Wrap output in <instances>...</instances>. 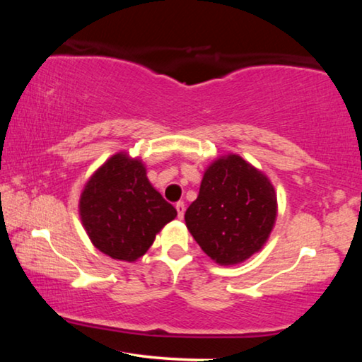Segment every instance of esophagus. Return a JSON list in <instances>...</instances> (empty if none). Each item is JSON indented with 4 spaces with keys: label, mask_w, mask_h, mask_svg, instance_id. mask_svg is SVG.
Wrapping results in <instances>:
<instances>
[{
    "label": "esophagus",
    "mask_w": 362,
    "mask_h": 362,
    "mask_svg": "<svg viewBox=\"0 0 362 362\" xmlns=\"http://www.w3.org/2000/svg\"><path fill=\"white\" fill-rule=\"evenodd\" d=\"M175 209L179 218H183V214H185V203H183V201H179V203L175 204Z\"/></svg>",
    "instance_id": "esophagus-1"
}]
</instances>
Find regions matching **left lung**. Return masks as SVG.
<instances>
[{
	"label": "left lung",
	"instance_id": "1",
	"mask_svg": "<svg viewBox=\"0 0 362 362\" xmlns=\"http://www.w3.org/2000/svg\"><path fill=\"white\" fill-rule=\"evenodd\" d=\"M276 211V193L267 175L241 156L228 155L206 169L185 222L214 262L236 265L267 243Z\"/></svg>",
	"mask_w": 362,
	"mask_h": 362
}]
</instances>
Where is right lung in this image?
I'll return each mask as SVG.
<instances>
[{"label": "right lung", "instance_id": "right-lung-1", "mask_svg": "<svg viewBox=\"0 0 362 362\" xmlns=\"http://www.w3.org/2000/svg\"><path fill=\"white\" fill-rule=\"evenodd\" d=\"M79 216L90 241L116 260L136 262L177 211L146 179L139 159L118 153L95 170L81 193Z\"/></svg>", "mask_w": 362, "mask_h": 362}]
</instances>
